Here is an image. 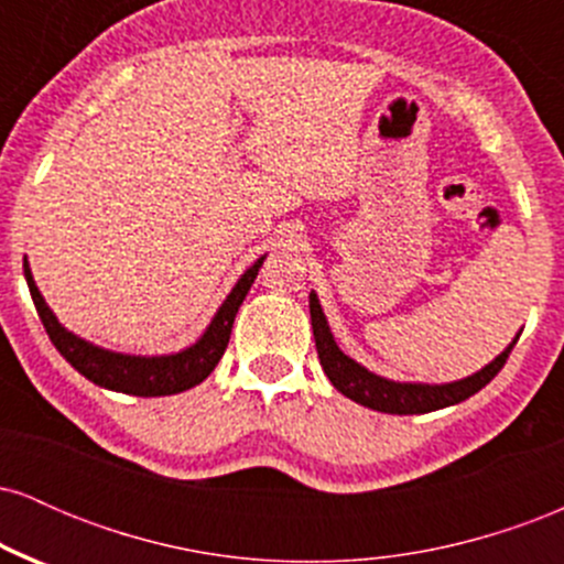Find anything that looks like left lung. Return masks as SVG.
<instances>
[{"instance_id": "obj_1", "label": "left lung", "mask_w": 564, "mask_h": 564, "mask_svg": "<svg viewBox=\"0 0 564 564\" xmlns=\"http://www.w3.org/2000/svg\"><path fill=\"white\" fill-rule=\"evenodd\" d=\"M310 321H313V336L315 347H318L321 366L336 390L345 394V398L355 400V403L371 408V411L398 413V416L440 411V408L456 405L462 403V400L471 398L475 392H480L482 387L501 371L511 347L520 339V334H517L514 339H511V345L503 349L498 358L490 360L488 366L480 368L477 373H471L467 379L448 381V384H424V381H394L379 377V373L368 371V368L360 366L358 360H352L349 355L341 352L332 328H328V321L326 315H323V307L315 291H310Z\"/></svg>"}]
</instances>
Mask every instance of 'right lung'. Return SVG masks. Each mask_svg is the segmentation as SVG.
<instances>
[{"mask_svg": "<svg viewBox=\"0 0 564 564\" xmlns=\"http://www.w3.org/2000/svg\"><path fill=\"white\" fill-rule=\"evenodd\" d=\"M264 257H260V260L238 278L236 286L230 289V294L225 296L223 304H219L215 318L206 326V332L200 334L191 347L170 355L113 352V349L97 347L93 341L82 339V336L68 332V328L55 318L50 304L44 302L42 291L36 289V281L34 275H31L29 260H25V257L23 275L25 283H29L31 300L36 304L39 318L44 323V332L50 334L57 352H61L82 377H87L93 384L106 387V390L113 392L138 394V398H161V394H177L191 390V387L200 384V381L215 371V366L219 364V358H223L225 347H228L230 341L232 321H236L238 307L243 304L251 283H254L257 273H260Z\"/></svg>", "mask_w": 564, "mask_h": 564, "instance_id": "add662e5", "label": "right lung"}]
</instances>
